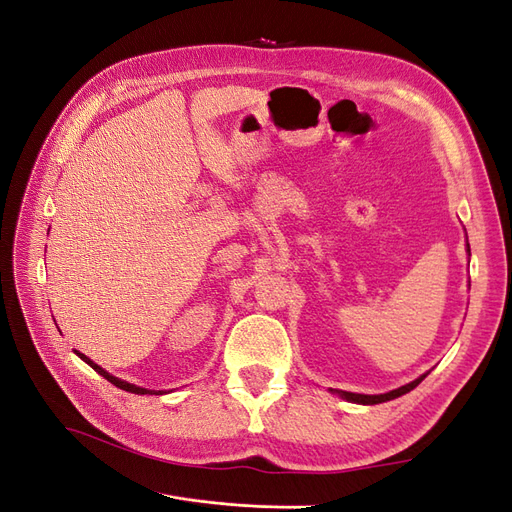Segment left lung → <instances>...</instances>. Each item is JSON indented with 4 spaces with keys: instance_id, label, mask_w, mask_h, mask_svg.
Masks as SVG:
<instances>
[{
    "instance_id": "1",
    "label": "left lung",
    "mask_w": 512,
    "mask_h": 512,
    "mask_svg": "<svg viewBox=\"0 0 512 512\" xmlns=\"http://www.w3.org/2000/svg\"><path fill=\"white\" fill-rule=\"evenodd\" d=\"M427 376V374H425ZM425 376H421V378H416L414 382H410V384H406V386H399V389H395V391H391V393H384V395H359V393H346V391H337L339 395H342L344 399H348V401H354V404H382V401H391V399H395V397H399V395H406V393H410L412 389H416L418 384L423 382V378Z\"/></svg>"
}]
</instances>
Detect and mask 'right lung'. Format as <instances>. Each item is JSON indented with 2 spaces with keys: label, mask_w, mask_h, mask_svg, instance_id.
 Segmentation results:
<instances>
[{
  "label": "right lung",
  "mask_w": 512,
  "mask_h": 512,
  "mask_svg": "<svg viewBox=\"0 0 512 512\" xmlns=\"http://www.w3.org/2000/svg\"><path fill=\"white\" fill-rule=\"evenodd\" d=\"M76 354H79L81 356V359L89 365V367H94L96 371H98V374L102 376V378H106L108 382H111V384H115L117 386V389H123V391H128V393H136V395H158V393H153V391H147V389H141V386H136V384H130V382H123V380H119V378H115V376H111V374H108V371H104L100 365H96L94 361H89L87 359V356L85 354H81L79 350H74Z\"/></svg>",
  "instance_id": "add662e5"
}]
</instances>
